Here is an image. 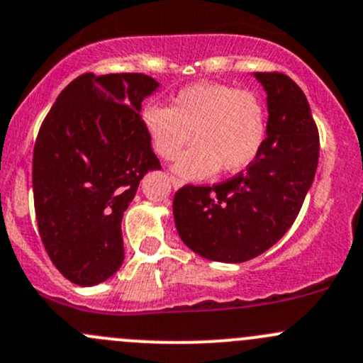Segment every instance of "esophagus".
<instances>
[{
    "instance_id": "obj_1",
    "label": "esophagus",
    "mask_w": 363,
    "mask_h": 363,
    "mask_svg": "<svg viewBox=\"0 0 363 363\" xmlns=\"http://www.w3.org/2000/svg\"><path fill=\"white\" fill-rule=\"evenodd\" d=\"M170 182H172V186H174V189H179L182 186V182L175 177H170Z\"/></svg>"
}]
</instances>
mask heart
Listing matches in <instances>:
<instances>
[{"mask_svg": "<svg viewBox=\"0 0 363 363\" xmlns=\"http://www.w3.org/2000/svg\"><path fill=\"white\" fill-rule=\"evenodd\" d=\"M142 126L163 160H174L195 140V147L179 156L174 170L196 181L219 168L235 174L250 167L265 142L267 112L251 91L200 82L179 91L174 107H145Z\"/></svg>", "mask_w": 363, "mask_h": 363, "instance_id": "1", "label": "heart"}]
</instances>
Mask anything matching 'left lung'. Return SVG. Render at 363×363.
Segmentation results:
<instances>
[{"instance_id":"obj_1","label":"left lung","mask_w":363,"mask_h":363,"mask_svg":"<svg viewBox=\"0 0 363 363\" xmlns=\"http://www.w3.org/2000/svg\"><path fill=\"white\" fill-rule=\"evenodd\" d=\"M267 93V137L244 172L218 186H184L174 196L182 242L202 258L242 263L290 230L311 189L320 137L306 94L284 73H252Z\"/></svg>"}]
</instances>
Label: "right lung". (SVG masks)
Returning <instances> with one entry per match:
<instances>
[{
  "label": "right lung",
  "mask_w": 363,
  "mask_h": 363,
  "mask_svg": "<svg viewBox=\"0 0 363 363\" xmlns=\"http://www.w3.org/2000/svg\"><path fill=\"white\" fill-rule=\"evenodd\" d=\"M160 82L144 73H84L47 113L33 152L42 242L56 269L94 286L121 269L124 211L142 177L160 170L142 126V101Z\"/></svg>",
  "instance_id": "obj_1"
}]
</instances>
